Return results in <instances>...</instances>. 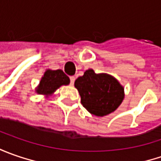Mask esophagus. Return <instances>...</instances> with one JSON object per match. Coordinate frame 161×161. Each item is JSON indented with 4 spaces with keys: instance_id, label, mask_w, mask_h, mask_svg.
Returning <instances> with one entry per match:
<instances>
[{
    "instance_id": "obj_1",
    "label": "esophagus",
    "mask_w": 161,
    "mask_h": 161,
    "mask_svg": "<svg viewBox=\"0 0 161 161\" xmlns=\"http://www.w3.org/2000/svg\"><path fill=\"white\" fill-rule=\"evenodd\" d=\"M70 80H71V85H73L74 81H75V77L74 76H71V77H70Z\"/></svg>"
}]
</instances>
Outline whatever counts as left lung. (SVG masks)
Wrapping results in <instances>:
<instances>
[{
    "mask_svg": "<svg viewBox=\"0 0 161 161\" xmlns=\"http://www.w3.org/2000/svg\"><path fill=\"white\" fill-rule=\"evenodd\" d=\"M80 102L90 114L104 116L114 112L125 97L124 87L113 76L96 73L92 69L84 72L74 82Z\"/></svg>",
    "mask_w": 161,
    "mask_h": 161,
    "instance_id": "1",
    "label": "left lung"
}]
</instances>
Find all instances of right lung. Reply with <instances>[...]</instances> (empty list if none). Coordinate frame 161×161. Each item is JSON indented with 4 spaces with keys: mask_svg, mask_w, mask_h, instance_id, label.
<instances>
[{
    "mask_svg": "<svg viewBox=\"0 0 161 161\" xmlns=\"http://www.w3.org/2000/svg\"><path fill=\"white\" fill-rule=\"evenodd\" d=\"M70 83V79L62 70H50L48 69L41 78L39 85L36 88V93L51 96L55 90L63 85Z\"/></svg>",
    "mask_w": 161,
    "mask_h": 161,
    "instance_id": "obj_1",
    "label": "right lung"
}]
</instances>
